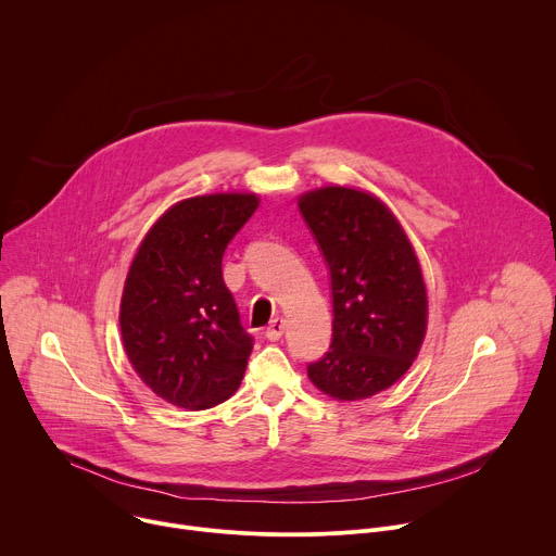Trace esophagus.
<instances>
[{
    "mask_svg": "<svg viewBox=\"0 0 556 556\" xmlns=\"http://www.w3.org/2000/svg\"><path fill=\"white\" fill-rule=\"evenodd\" d=\"M283 332H286V319H279V316H277V319L270 321V326L266 328L264 334H266L268 341H279L283 337Z\"/></svg>",
    "mask_w": 556,
    "mask_h": 556,
    "instance_id": "34e87169",
    "label": "esophagus"
}]
</instances>
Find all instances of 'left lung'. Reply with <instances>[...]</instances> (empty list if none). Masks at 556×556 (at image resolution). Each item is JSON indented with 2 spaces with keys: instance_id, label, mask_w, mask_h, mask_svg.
Masks as SVG:
<instances>
[{
  "instance_id": "obj_1",
  "label": "left lung",
  "mask_w": 556,
  "mask_h": 556,
  "mask_svg": "<svg viewBox=\"0 0 556 556\" xmlns=\"http://www.w3.org/2000/svg\"><path fill=\"white\" fill-rule=\"evenodd\" d=\"M299 211L330 268L332 345L307 365L337 401H363L403 378L427 332V288L399 219L371 193L324 187Z\"/></svg>"
}]
</instances>
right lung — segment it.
<instances>
[{"label": "right lung", "mask_w": 556, "mask_h": 556, "mask_svg": "<svg viewBox=\"0 0 556 556\" xmlns=\"http://www.w3.org/2000/svg\"><path fill=\"white\" fill-rule=\"evenodd\" d=\"M255 193L174 204L144 235L121 299V334L140 380L182 409H211L240 387L253 350L222 277L228 242L257 211Z\"/></svg>", "instance_id": "add662e5"}]
</instances>
